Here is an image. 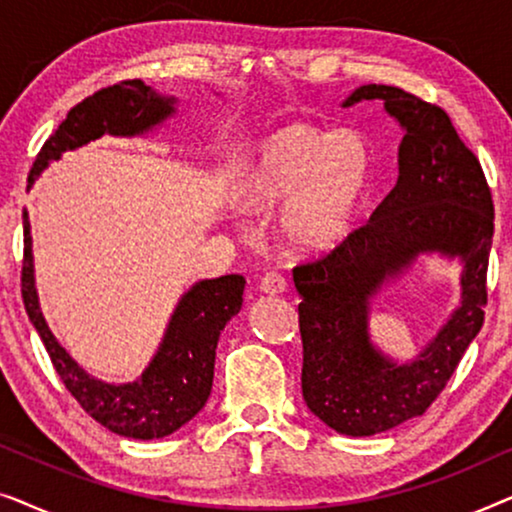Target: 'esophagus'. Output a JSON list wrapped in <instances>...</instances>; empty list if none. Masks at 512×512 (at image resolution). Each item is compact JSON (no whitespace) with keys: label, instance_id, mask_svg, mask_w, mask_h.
<instances>
[{"label":"esophagus","instance_id":"esophagus-1","mask_svg":"<svg viewBox=\"0 0 512 512\" xmlns=\"http://www.w3.org/2000/svg\"><path fill=\"white\" fill-rule=\"evenodd\" d=\"M261 291L268 293V296H277V293H284L286 291V279L279 275V272H265V275L261 277Z\"/></svg>","mask_w":512,"mask_h":512}]
</instances>
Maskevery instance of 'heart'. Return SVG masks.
Segmentation results:
<instances>
[{
  "label": "heart",
  "mask_w": 512,
  "mask_h": 512,
  "mask_svg": "<svg viewBox=\"0 0 512 512\" xmlns=\"http://www.w3.org/2000/svg\"><path fill=\"white\" fill-rule=\"evenodd\" d=\"M370 184V151L354 130L307 123L277 128L244 158L233 195L244 212L277 214V230L298 251H328L352 233Z\"/></svg>",
  "instance_id": "b5f03b06"
}]
</instances>
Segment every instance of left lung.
Returning <instances> with one entry per match:
<instances>
[{
	"label": "left lung",
	"mask_w": 512,
	"mask_h": 512,
	"mask_svg": "<svg viewBox=\"0 0 512 512\" xmlns=\"http://www.w3.org/2000/svg\"><path fill=\"white\" fill-rule=\"evenodd\" d=\"M382 100L403 128L398 181L366 226L331 254L293 268L303 338V398L345 436H375L424 415L480 333L494 202L475 153L436 104L394 86L356 88L342 102ZM419 253L459 257L462 305L412 362L384 357L367 335L369 298Z\"/></svg>",
	"instance_id": "left-lung-1"
}]
</instances>
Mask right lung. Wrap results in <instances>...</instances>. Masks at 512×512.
<instances>
[{"instance_id":"add662e5","label":"right lung","mask_w":512,"mask_h":512,"mask_svg":"<svg viewBox=\"0 0 512 512\" xmlns=\"http://www.w3.org/2000/svg\"><path fill=\"white\" fill-rule=\"evenodd\" d=\"M174 102H177L174 97L158 95L139 79L97 90L95 95L76 104L58 130L46 139L34 160L27 184L32 186L51 160H58L65 151L79 149L102 135L135 137L153 130L177 111ZM23 235L25 256L20 282H23L25 312L51 356L55 373L81 408L109 431L135 440L165 438L191 422L212 394L216 342L228 321L240 312L244 284H247L244 277L223 275L195 282L181 296L163 342L144 373L135 382L109 384L88 375L67 354L41 314L39 296L34 289L27 209H23Z\"/></svg>"}]
</instances>
